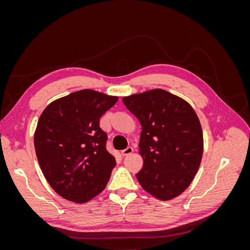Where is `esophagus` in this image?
<instances>
[{
    "mask_svg": "<svg viewBox=\"0 0 250 250\" xmlns=\"http://www.w3.org/2000/svg\"><path fill=\"white\" fill-rule=\"evenodd\" d=\"M132 152H133V148L132 147H127L126 149L121 151V154H122L123 156H127V155L131 154Z\"/></svg>",
    "mask_w": 250,
    "mask_h": 250,
    "instance_id": "34e87169",
    "label": "esophagus"
}]
</instances>
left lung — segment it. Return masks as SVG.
<instances>
[{
	"label": "left lung",
	"mask_w": 250,
	"mask_h": 250,
	"mask_svg": "<svg viewBox=\"0 0 250 250\" xmlns=\"http://www.w3.org/2000/svg\"><path fill=\"white\" fill-rule=\"evenodd\" d=\"M142 125L143 168L135 174L144 190L170 200L190 186L203 152L199 119L192 106L164 89L123 98Z\"/></svg>",
	"instance_id": "8db88e82"
}]
</instances>
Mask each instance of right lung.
<instances>
[{"mask_svg": "<svg viewBox=\"0 0 250 250\" xmlns=\"http://www.w3.org/2000/svg\"><path fill=\"white\" fill-rule=\"evenodd\" d=\"M118 97L82 89L49 104L34 135L36 156L49 185L62 197L83 203L106 187L116 160L106 150L100 118Z\"/></svg>", "mask_w": 250, "mask_h": 250, "instance_id": "add662e5", "label": "right lung"}]
</instances>
